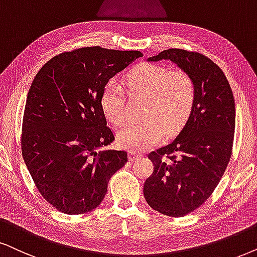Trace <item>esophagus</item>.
Wrapping results in <instances>:
<instances>
[{"mask_svg":"<svg viewBox=\"0 0 257 257\" xmlns=\"http://www.w3.org/2000/svg\"><path fill=\"white\" fill-rule=\"evenodd\" d=\"M142 157V154H140V153H136V152H129V160L131 161H134V160H138Z\"/></svg>","mask_w":257,"mask_h":257,"instance_id":"1","label":"esophagus"}]
</instances>
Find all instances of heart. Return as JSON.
<instances>
[{"instance_id": "obj_1", "label": "heart", "mask_w": 257, "mask_h": 257, "mask_svg": "<svg viewBox=\"0 0 257 257\" xmlns=\"http://www.w3.org/2000/svg\"><path fill=\"white\" fill-rule=\"evenodd\" d=\"M133 95L146 97L145 121L123 126L117 134L118 145L131 151H144L157 145L166 134L178 133L192 112L196 100L193 78L181 70L171 71L159 64H142L125 77ZM100 106L113 125L125 121V99L122 86L110 80L103 87Z\"/></svg>"}]
</instances>
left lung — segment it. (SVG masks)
Instances as JSON below:
<instances>
[{"mask_svg": "<svg viewBox=\"0 0 257 257\" xmlns=\"http://www.w3.org/2000/svg\"><path fill=\"white\" fill-rule=\"evenodd\" d=\"M170 59L193 78L196 100L190 117L170 145L149 153L154 171L146 180L148 205L170 217H183L207 200L231 158L235 99L225 74L198 52L168 48L148 61Z\"/></svg>", "mask_w": 257, "mask_h": 257, "instance_id": "8db88e82", "label": "left lung"}]
</instances>
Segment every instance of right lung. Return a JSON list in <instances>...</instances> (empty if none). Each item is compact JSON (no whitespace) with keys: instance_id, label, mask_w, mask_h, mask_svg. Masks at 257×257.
<instances>
[{"instance_id":"1","label":"right lung","mask_w":257,"mask_h":257,"mask_svg":"<svg viewBox=\"0 0 257 257\" xmlns=\"http://www.w3.org/2000/svg\"><path fill=\"white\" fill-rule=\"evenodd\" d=\"M140 57L139 51L80 47L53 57L35 76L22 119V157L42 198L60 212L96 209L128 161L124 151H100L115 140L100 95Z\"/></svg>"}]
</instances>
